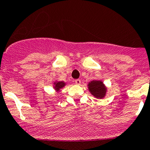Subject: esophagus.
Listing matches in <instances>:
<instances>
[{"mask_svg":"<svg viewBox=\"0 0 150 150\" xmlns=\"http://www.w3.org/2000/svg\"><path fill=\"white\" fill-rule=\"evenodd\" d=\"M75 83H76V84L80 85V84H81V80H80V79H77V80H75Z\"/></svg>","mask_w":150,"mask_h":150,"instance_id":"34e87169","label":"esophagus"}]
</instances>
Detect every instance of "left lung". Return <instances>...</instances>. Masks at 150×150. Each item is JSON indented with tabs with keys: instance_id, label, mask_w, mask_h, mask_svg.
<instances>
[{
	"instance_id": "left-lung-1",
	"label": "left lung",
	"mask_w": 150,
	"mask_h": 150,
	"mask_svg": "<svg viewBox=\"0 0 150 150\" xmlns=\"http://www.w3.org/2000/svg\"><path fill=\"white\" fill-rule=\"evenodd\" d=\"M88 90L94 97L102 99L107 93V88L101 81H92L88 84Z\"/></svg>"
}]
</instances>
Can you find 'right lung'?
I'll return each instance as SVG.
<instances>
[{
    "label": "right lung",
    "mask_w": 150,
    "mask_h": 150,
    "mask_svg": "<svg viewBox=\"0 0 150 150\" xmlns=\"http://www.w3.org/2000/svg\"><path fill=\"white\" fill-rule=\"evenodd\" d=\"M54 88L57 91H59L60 89L62 88L64 86H65L66 83L63 81H56V82L54 83Z\"/></svg>",
    "instance_id": "add662e5"
}]
</instances>
